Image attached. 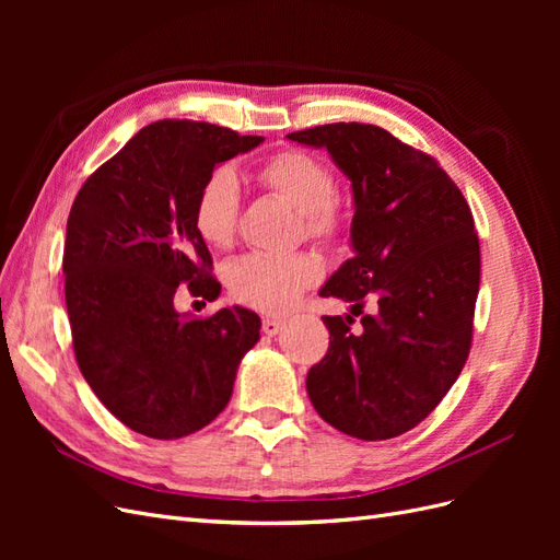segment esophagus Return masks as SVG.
Here are the masks:
<instances>
[{"mask_svg": "<svg viewBox=\"0 0 560 560\" xmlns=\"http://www.w3.org/2000/svg\"><path fill=\"white\" fill-rule=\"evenodd\" d=\"M284 329V322L282 319H276V317H264V322H261V331L266 334V336H276V334H280Z\"/></svg>", "mask_w": 560, "mask_h": 560, "instance_id": "obj_1", "label": "esophagus"}]
</instances>
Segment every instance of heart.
Here are the masks:
<instances>
[{
	"instance_id": "1",
	"label": "heart",
	"mask_w": 560,
	"mask_h": 560,
	"mask_svg": "<svg viewBox=\"0 0 560 560\" xmlns=\"http://www.w3.org/2000/svg\"><path fill=\"white\" fill-rule=\"evenodd\" d=\"M268 191L299 210L303 231L319 243H334L346 229V212L334 198L336 179L331 167L301 149H282L257 171ZM241 184L229 165H219L202 179L194 202V224L212 247H231L238 231ZM319 278V261L313 254H247L229 268V290L249 308L280 313Z\"/></svg>"
}]
</instances>
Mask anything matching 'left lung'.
Masks as SVG:
<instances>
[{"label": "left lung", "instance_id": "left-lung-1", "mask_svg": "<svg viewBox=\"0 0 560 560\" xmlns=\"http://www.w3.org/2000/svg\"><path fill=\"white\" fill-rule=\"evenodd\" d=\"M287 138L325 147L352 182V257L319 290L351 315H325L329 350L311 366L315 411L343 434L381 442L413 430L467 362L481 252L465 196L425 151L369 124H327Z\"/></svg>", "mask_w": 560, "mask_h": 560}]
</instances>
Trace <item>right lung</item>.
Masks as SVG:
<instances>
[{"label":"right lung","instance_id":"add662e5","mask_svg":"<svg viewBox=\"0 0 560 560\" xmlns=\"http://www.w3.org/2000/svg\"><path fill=\"white\" fill-rule=\"evenodd\" d=\"M259 135L202 121L142 128L83 182L67 219L65 301L83 378L109 413L151 439L206 428L231 399L261 319L247 308L208 317L175 311L189 292L222 284L194 224V202L219 163L259 147Z\"/></svg>","mask_w":560,"mask_h":560}]
</instances>
